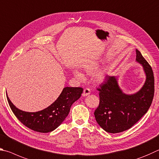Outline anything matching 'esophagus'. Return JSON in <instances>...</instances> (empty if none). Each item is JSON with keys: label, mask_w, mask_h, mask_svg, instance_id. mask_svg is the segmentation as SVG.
Listing matches in <instances>:
<instances>
[{"label": "esophagus", "mask_w": 159, "mask_h": 159, "mask_svg": "<svg viewBox=\"0 0 159 159\" xmlns=\"http://www.w3.org/2000/svg\"><path fill=\"white\" fill-rule=\"evenodd\" d=\"M91 93V91L89 88H86L84 89V91H83V93H82V96H87L88 95H89Z\"/></svg>", "instance_id": "34e87169"}]
</instances>
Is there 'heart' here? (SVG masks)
Returning a JSON list of instances; mask_svg holds the SVG:
<instances>
[{"mask_svg":"<svg viewBox=\"0 0 159 159\" xmlns=\"http://www.w3.org/2000/svg\"><path fill=\"white\" fill-rule=\"evenodd\" d=\"M98 65L97 63H90V64H87V65H86L83 67V70H84V71L86 72V73L89 75V74L93 73V72L98 69ZM73 74L75 75V77L79 80H82L84 79V76H83V75L79 71L74 70ZM95 79L97 82H102L105 79V75L103 72H98V73L96 75Z\"/></svg>","mask_w":159,"mask_h":159,"instance_id":"1","label":"heart"}]
</instances>
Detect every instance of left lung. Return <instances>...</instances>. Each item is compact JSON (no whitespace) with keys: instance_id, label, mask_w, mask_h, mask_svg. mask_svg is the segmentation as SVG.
<instances>
[{"instance_id":"1","label":"left lung","mask_w":159,"mask_h":159,"mask_svg":"<svg viewBox=\"0 0 159 159\" xmlns=\"http://www.w3.org/2000/svg\"><path fill=\"white\" fill-rule=\"evenodd\" d=\"M136 61L143 66L146 74V81L138 92L132 95L122 92L115 76H107L97 89L100 102L94 115L97 123L107 133H117L130 129L151 106L154 95V73L138 49Z\"/></svg>"}]
</instances>
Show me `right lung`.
<instances>
[{"mask_svg":"<svg viewBox=\"0 0 159 159\" xmlns=\"http://www.w3.org/2000/svg\"><path fill=\"white\" fill-rule=\"evenodd\" d=\"M82 92L81 87H65L57 101L48 107L36 112H27L18 109L6 96L11 110L24 126L36 132L49 133L65 120L71 105L80 98Z\"/></svg>","mask_w":159,"mask_h":159,"instance_id":"add662e5","label":"right lung"}]
</instances>
